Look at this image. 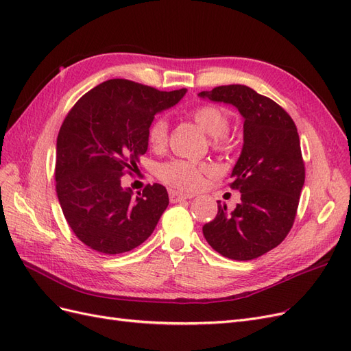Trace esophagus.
Segmentation results:
<instances>
[{
  "mask_svg": "<svg viewBox=\"0 0 351 351\" xmlns=\"http://www.w3.org/2000/svg\"><path fill=\"white\" fill-rule=\"evenodd\" d=\"M193 195H189V193H182V192H176V190H171L169 192V200L173 202V204H176V202H180V200H186V199H192Z\"/></svg>",
  "mask_w": 351,
  "mask_h": 351,
  "instance_id": "1",
  "label": "esophagus"
}]
</instances>
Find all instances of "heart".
<instances>
[{
  "instance_id": "obj_1",
  "label": "heart",
  "mask_w": 351,
  "mask_h": 351,
  "mask_svg": "<svg viewBox=\"0 0 351 351\" xmlns=\"http://www.w3.org/2000/svg\"><path fill=\"white\" fill-rule=\"evenodd\" d=\"M193 120L206 134L212 137L215 149L228 146L227 133L230 130V117L217 105H202L192 111ZM168 141V123L165 119H156L147 130V142L154 149H162ZM208 171V165L202 162L171 159L158 167V177L165 184L180 190H195L200 186L202 177Z\"/></svg>"
}]
</instances>
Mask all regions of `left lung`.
Masks as SVG:
<instances>
[{
  "label": "left lung",
  "mask_w": 351,
  "mask_h": 351,
  "mask_svg": "<svg viewBox=\"0 0 351 351\" xmlns=\"http://www.w3.org/2000/svg\"><path fill=\"white\" fill-rule=\"evenodd\" d=\"M199 97L232 105L244 120L243 149L230 184L240 190V202L234 210L218 205L215 219L202 231L222 256L256 259L278 246L295 218L304 184L297 127L277 102L244 84L218 86Z\"/></svg>",
  "instance_id": "8db88e82"
}]
</instances>
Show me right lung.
Wrapping results in <instances>:
<instances>
[{
    "mask_svg": "<svg viewBox=\"0 0 351 351\" xmlns=\"http://www.w3.org/2000/svg\"><path fill=\"white\" fill-rule=\"evenodd\" d=\"M186 92L111 79L84 93L67 114L57 137V196L70 228L88 247L124 253L154 232L168 206L167 189L147 184L134 197L121 178L146 154L155 114Z\"/></svg>",
    "mask_w": 351,
    "mask_h": 351,
    "instance_id": "right-lung-1",
    "label": "right lung"
}]
</instances>
